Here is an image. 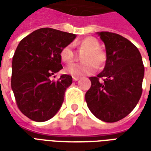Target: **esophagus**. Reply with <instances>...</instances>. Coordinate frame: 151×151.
Returning <instances> with one entry per match:
<instances>
[{
    "label": "esophagus",
    "mask_w": 151,
    "mask_h": 151,
    "mask_svg": "<svg viewBox=\"0 0 151 151\" xmlns=\"http://www.w3.org/2000/svg\"><path fill=\"white\" fill-rule=\"evenodd\" d=\"M73 81H78V80H79V78L78 77H73Z\"/></svg>",
    "instance_id": "esophagus-1"
}]
</instances>
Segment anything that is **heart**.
<instances>
[{
	"mask_svg": "<svg viewBox=\"0 0 151 151\" xmlns=\"http://www.w3.org/2000/svg\"><path fill=\"white\" fill-rule=\"evenodd\" d=\"M80 47L87 50L82 55L84 61L78 63H72L65 68V72L72 76L88 75L96 71L99 65H104L105 62L104 53L100 50V44L96 39L93 37H86L80 42ZM60 56L62 61L69 63L74 58V52L71 44H68L63 47Z\"/></svg>",
	"mask_w": 151,
	"mask_h": 151,
	"instance_id": "1",
	"label": "heart"
}]
</instances>
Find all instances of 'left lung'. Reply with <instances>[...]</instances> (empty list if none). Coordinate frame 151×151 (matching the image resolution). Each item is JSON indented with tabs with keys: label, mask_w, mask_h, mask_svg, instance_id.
<instances>
[{
	"label": "left lung",
	"mask_w": 151,
	"mask_h": 151,
	"mask_svg": "<svg viewBox=\"0 0 151 151\" xmlns=\"http://www.w3.org/2000/svg\"><path fill=\"white\" fill-rule=\"evenodd\" d=\"M106 48V64L96 77L85 99L90 111L105 122H116L133 111L142 93L144 65L141 53L123 36L98 32ZM103 79V80L101 79Z\"/></svg>",
	"instance_id": "1"
}]
</instances>
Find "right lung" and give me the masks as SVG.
I'll list each match as a JSON object with an SVG mask.
<instances>
[{
    "label": "right lung",
    "mask_w": 151,
    "mask_h": 151,
    "mask_svg": "<svg viewBox=\"0 0 151 151\" xmlns=\"http://www.w3.org/2000/svg\"><path fill=\"white\" fill-rule=\"evenodd\" d=\"M76 36L52 28H40L17 47L12 61L11 87L19 110L31 120H48L61 107L72 77L63 74L57 81L50 78L63 69L60 52Z\"/></svg>",
    "instance_id": "1"
}]
</instances>
